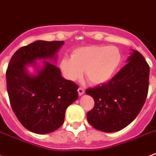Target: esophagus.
Returning a JSON list of instances; mask_svg holds the SVG:
<instances>
[{"label": "esophagus", "instance_id": "1", "mask_svg": "<svg viewBox=\"0 0 156 156\" xmlns=\"http://www.w3.org/2000/svg\"><path fill=\"white\" fill-rule=\"evenodd\" d=\"M78 92L79 96H82V95L84 94V89H83V87H79V88L78 89Z\"/></svg>", "mask_w": 156, "mask_h": 156}]
</instances>
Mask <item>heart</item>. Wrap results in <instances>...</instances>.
I'll return each instance as SVG.
<instances>
[{
  "instance_id": "heart-1",
  "label": "heart",
  "mask_w": 156,
  "mask_h": 156,
  "mask_svg": "<svg viewBox=\"0 0 156 156\" xmlns=\"http://www.w3.org/2000/svg\"><path fill=\"white\" fill-rule=\"evenodd\" d=\"M120 61V51L117 47L87 46L74 50L71 58L61 59L59 67L69 80H78L84 71L89 83L101 84L112 77Z\"/></svg>"
}]
</instances>
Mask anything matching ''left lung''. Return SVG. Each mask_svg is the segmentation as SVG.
<instances>
[{"mask_svg":"<svg viewBox=\"0 0 156 156\" xmlns=\"http://www.w3.org/2000/svg\"><path fill=\"white\" fill-rule=\"evenodd\" d=\"M127 61L108 83L86 90L95 101L93 109L87 114V121L97 130L114 133L123 129L144 105L149 88V65L136 51H133Z\"/></svg>","mask_w":156,"mask_h":156,"instance_id":"obj_1","label":"left lung"}]
</instances>
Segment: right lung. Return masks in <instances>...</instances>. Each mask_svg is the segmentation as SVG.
Here are the masks:
<instances>
[{
	"label": "right lung",
	"instance_id": "add662e5",
	"mask_svg": "<svg viewBox=\"0 0 156 156\" xmlns=\"http://www.w3.org/2000/svg\"><path fill=\"white\" fill-rule=\"evenodd\" d=\"M63 41H36L13 55L6 70V87L12 110L22 125L34 133H52L62 125L66 109L78 99V86L61 76L49 61L36 76L26 70L36 59L55 58Z\"/></svg>",
	"mask_w": 156,
	"mask_h": 156
}]
</instances>
